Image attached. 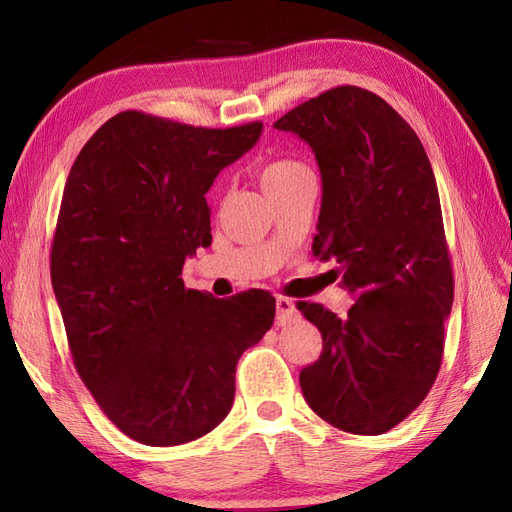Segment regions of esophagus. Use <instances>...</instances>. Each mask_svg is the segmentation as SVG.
Wrapping results in <instances>:
<instances>
[{"mask_svg":"<svg viewBox=\"0 0 512 512\" xmlns=\"http://www.w3.org/2000/svg\"><path fill=\"white\" fill-rule=\"evenodd\" d=\"M297 319L295 301L288 297H277V325H288Z\"/></svg>","mask_w":512,"mask_h":512,"instance_id":"obj_1","label":"esophagus"}]
</instances>
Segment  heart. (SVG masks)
<instances>
[{"mask_svg":"<svg viewBox=\"0 0 512 512\" xmlns=\"http://www.w3.org/2000/svg\"><path fill=\"white\" fill-rule=\"evenodd\" d=\"M314 173L306 162H301L297 158H275L268 160L266 165L259 171V178H262L264 189L268 195L275 193H284L292 187H297L299 182L312 178Z\"/></svg>","mask_w":512,"mask_h":512,"instance_id":"1","label":"heart"}]
</instances>
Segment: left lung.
Masks as SVG:
<instances>
[{
    "label": "left lung",
    "instance_id": "obj_1",
    "mask_svg": "<svg viewBox=\"0 0 512 512\" xmlns=\"http://www.w3.org/2000/svg\"><path fill=\"white\" fill-rule=\"evenodd\" d=\"M275 127L314 151L323 198L312 250L336 259L356 295L343 319L297 303L323 336L301 391L332 427L378 436L427 398L442 365L453 268L436 176L405 118L356 85L314 96Z\"/></svg>",
    "mask_w": 512,
    "mask_h": 512
}]
</instances>
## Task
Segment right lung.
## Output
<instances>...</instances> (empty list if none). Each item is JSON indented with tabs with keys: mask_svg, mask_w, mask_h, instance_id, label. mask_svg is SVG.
Returning <instances> with one entry per match:
<instances>
[{
	"mask_svg": "<svg viewBox=\"0 0 512 512\" xmlns=\"http://www.w3.org/2000/svg\"><path fill=\"white\" fill-rule=\"evenodd\" d=\"M262 123L209 129L127 110L76 156L50 275L76 372L125 436L149 447L202 438L231 411L235 367L275 319V297L184 288L211 242L204 193L257 143Z\"/></svg>",
	"mask_w": 512,
	"mask_h": 512,
	"instance_id": "1",
	"label": "right lung"
}]
</instances>
